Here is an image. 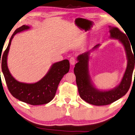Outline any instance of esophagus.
I'll return each mask as SVG.
<instances>
[{"mask_svg": "<svg viewBox=\"0 0 135 135\" xmlns=\"http://www.w3.org/2000/svg\"><path fill=\"white\" fill-rule=\"evenodd\" d=\"M70 62L71 65H74V64H75V62H76V60H75V58H74V57H71V58H70Z\"/></svg>", "mask_w": 135, "mask_h": 135, "instance_id": "obj_1", "label": "esophagus"}]
</instances>
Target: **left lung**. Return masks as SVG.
Segmentation results:
<instances>
[{
    "mask_svg": "<svg viewBox=\"0 0 135 135\" xmlns=\"http://www.w3.org/2000/svg\"><path fill=\"white\" fill-rule=\"evenodd\" d=\"M109 28L110 38L118 39L123 44L128 60L126 69L119 84L113 89L103 91L98 89L92 84L89 74V55L92 51L98 48L99 44L94 46L90 51L79 55L77 57L78 62L75 64L74 69L80 97L89 104L97 106L112 104L127 93L130 88L134 68L135 55L132 51L131 43L127 36L117 27L109 26Z\"/></svg>",
    "mask_w": 135,
    "mask_h": 135,
    "instance_id": "left-lung-1",
    "label": "left lung"
}]
</instances>
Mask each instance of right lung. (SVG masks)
<instances>
[{
    "label": "right lung",
    "instance_id": "obj_1",
    "mask_svg": "<svg viewBox=\"0 0 135 135\" xmlns=\"http://www.w3.org/2000/svg\"><path fill=\"white\" fill-rule=\"evenodd\" d=\"M30 28L28 26L23 25L16 29L13 34L7 47L3 54L1 61L2 70L8 89L13 97L28 104L43 105L50 102L54 98L60 81L69 71L70 62L68 60H64L54 63L46 75L35 83H21L16 80L10 74L7 67V59L10 46L15 35Z\"/></svg>",
    "mask_w": 135,
    "mask_h": 135
}]
</instances>
